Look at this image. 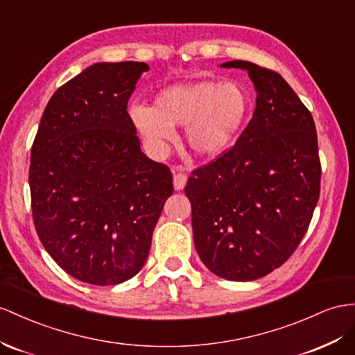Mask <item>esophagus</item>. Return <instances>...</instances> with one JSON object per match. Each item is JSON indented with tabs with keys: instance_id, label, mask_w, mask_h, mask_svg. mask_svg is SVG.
<instances>
[{
	"instance_id": "1",
	"label": "esophagus",
	"mask_w": 355,
	"mask_h": 355,
	"mask_svg": "<svg viewBox=\"0 0 355 355\" xmlns=\"http://www.w3.org/2000/svg\"><path fill=\"white\" fill-rule=\"evenodd\" d=\"M172 174H174V189L175 190H183L186 183H187L186 172L181 168H175L174 171H172Z\"/></svg>"
}]
</instances>
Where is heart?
<instances>
[{
	"instance_id": "heart-1",
	"label": "heart",
	"mask_w": 355,
	"mask_h": 355,
	"mask_svg": "<svg viewBox=\"0 0 355 355\" xmlns=\"http://www.w3.org/2000/svg\"><path fill=\"white\" fill-rule=\"evenodd\" d=\"M249 107V96L239 84L201 80L165 88L153 107L132 106L130 118L154 151L163 153L175 142V127H187L189 148L199 159L213 160L232 147Z\"/></svg>"
}]
</instances>
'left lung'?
I'll use <instances>...</instances> for the list:
<instances>
[{
    "mask_svg": "<svg viewBox=\"0 0 355 355\" xmlns=\"http://www.w3.org/2000/svg\"><path fill=\"white\" fill-rule=\"evenodd\" d=\"M220 67L248 71L255 111L234 147L195 169L184 192L204 266L248 282L280 267L304 237L320 198L321 163L313 118L284 78L241 60Z\"/></svg>",
    "mask_w": 355,
    "mask_h": 355,
    "instance_id": "left-lung-1",
    "label": "left lung"
}]
</instances>
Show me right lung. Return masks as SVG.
<instances>
[{
  "mask_svg": "<svg viewBox=\"0 0 355 355\" xmlns=\"http://www.w3.org/2000/svg\"><path fill=\"white\" fill-rule=\"evenodd\" d=\"M145 62H96L60 87L31 148L33 219L43 248L71 277L118 285L147 261L174 192L166 165L141 151L127 102Z\"/></svg>",
  "mask_w": 355,
  "mask_h": 355,
  "instance_id": "right-lung-1",
  "label": "right lung"
}]
</instances>
